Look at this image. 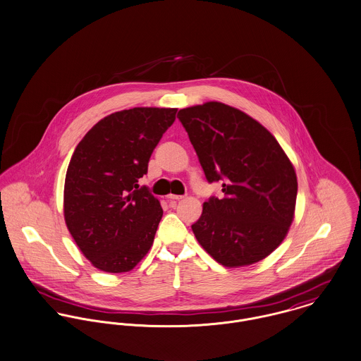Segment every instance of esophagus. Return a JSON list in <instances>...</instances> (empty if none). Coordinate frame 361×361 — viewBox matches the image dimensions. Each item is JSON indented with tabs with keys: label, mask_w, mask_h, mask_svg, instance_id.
Segmentation results:
<instances>
[{
	"label": "esophagus",
	"mask_w": 361,
	"mask_h": 361,
	"mask_svg": "<svg viewBox=\"0 0 361 361\" xmlns=\"http://www.w3.org/2000/svg\"><path fill=\"white\" fill-rule=\"evenodd\" d=\"M183 200L181 195H173V194H169V195H167V200H169V202H176V200Z\"/></svg>",
	"instance_id": "obj_1"
}]
</instances>
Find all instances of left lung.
<instances>
[{"label":"left lung","mask_w":361,"mask_h":361,"mask_svg":"<svg viewBox=\"0 0 361 361\" xmlns=\"http://www.w3.org/2000/svg\"><path fill=\"white\" fill-rule=\"evenodd\" d=\"M209 183L224 197L203 203L192 231L220 264L242 267L267 257L286 237L295 216L298 180L276 137L230 105L210 101L180 109Z\"/></svg>","instance_id":"left-lung-1"}]
</instances>
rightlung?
Here are the masks:
<instances>
[{
    "label": "right lung",
    "mask_w": 361,
    "mask_h": 361,
    "mask_svg": "<svg viewBox=\"0 0 361 361\" xmlns=\"http://www.w3.org/2000/svg\"><path fill=\"white\" fill-rule=\"evenodd\" d=\"M176 114V108L115 112L98 121L72 155L63 190L65 221L98 270L130 271L154 243L163 210L137 183Z\"/></svg>",
    "instance_id": "add662e5"
}]
</instances>
